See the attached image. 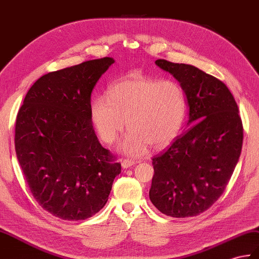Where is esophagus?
Wrapping results in <instances>:
<instances>
[{"label":"esophagus","instance_id":"34e87169","mask_svg":"<svg viewBox=\"0 0 259 259\" xmlns=\"http://www.w3.org/2000/svg\"><path fill=\"white\" fill-rule=\"evenodd\" d=\"M136 164V161L132 160V159H123L121 160V165L122 167H129Z\"/></svg>","mask_w":259,"mask_h":259}]
</instances>
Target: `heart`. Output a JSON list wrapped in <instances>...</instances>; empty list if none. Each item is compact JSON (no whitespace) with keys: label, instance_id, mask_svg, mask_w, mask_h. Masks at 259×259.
<instances>
[{"label":"heart","instance_id":"heart-1","mask_svg":"<svg viewBox=\"0 0 259 259\" xmlns=\"http://www.w3.org/2000/svg\"><path fill=\"white\" fill-rule=\"evenodd\" d=\"M186 113V97L176 80H161L142 75L120 78L92 105V118L101 139L112 143L127 125L121 143L124 152L139 155L148 144L161 149L181 130Z\"/></svg>","mask_w":259,"mask_h":259}]
</instances>
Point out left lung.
Wrapping results in <instances>:
<instances>
[{
    "label": "left lung",
    "mask_w": 259,
    "mask_h": 259,
    "mask_svg": "<svg viewBox=\"0 0 259 259\" xmlns=\"http://www.w3.org/2000/svg\"><path fill=\"white\" fill-rule=\"evenodd\" d=\"M155 64L181 83L192 125L152 158L149 196L167 216H196L219 200L230 181L242 151V118L230 89L216 77L192 65Z\"/></svg>",
    "instance_id": "obj_1"
}]
</instances>
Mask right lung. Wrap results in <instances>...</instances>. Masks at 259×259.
<instances>
[{"instance_id":"1","label":"right lung","mask_w":259,"mask_h":259,"mask_svg":"<svg viewBox=\"0 0 259 259\" xmlns=\"http://www.w3.org/2000/svg\"><path fill=\"white\" fill-rule=\"evenodd\" d=\"M115 63L93 59L52 71L29 88L15 123V151L35 201L65 221L92 218L105 206L121 172L99 143L92 92Z\"/></svg>"}]
</instances>
